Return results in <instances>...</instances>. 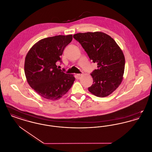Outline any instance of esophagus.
<instances>
[{
  "instance_id": "1",
  "label": "esophagus",
  "mask_w": 152,
  "mask_h": 152,
  "mask_svg": "<svg viewBox=\"0 0 152 152\" xmlns=\"http://www.w3.org/2000/svg\"><path fill=\"white\" fill-rule=\"evenodd\" d=\"M77 76L80 77V76H81L83 75V73H78V74H77Z\"/></svg>"
}]
</instances>
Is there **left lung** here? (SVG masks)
<instances>
[{"label": "left lung", "instance_id": "1", "mask_svg": "<svg viewBox=\"0 0 152 152\" xmlns=\"http://www.w3.org/2000/svg\"><path fill=\"white\" fill-rule=\"evenodd\" d=\"M73 38L81 44L89 58L97 63V69L91 74L94 84L88 91L96 96L104 97L121 84L125 69V57L115 40L101 32L78 33Z\"/></svg>", "mask_w": 152, "mask_h": 152}]
</instances>
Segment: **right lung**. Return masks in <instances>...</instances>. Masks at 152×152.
Returning a JSON list of instances; mask_svg holds the SVG:
<instances>
[{"instance_id": "obj_1", "label": "right lung", "mask_w": 152, "mask_h": 152, "mask_svg": "<svg viewBox=\"0 0 152 152\" xmlns=\"http://www.w3.org/2000/svg\"><path fill=\"white\" fill-rule=\"evenodd\" d=\"M72 35H58L44 38L35 44L28 52L24 72L30 87L44 98L56 100L67 93L75 78L58 69L57 63Z\"/></svg>"}]
</instances>
